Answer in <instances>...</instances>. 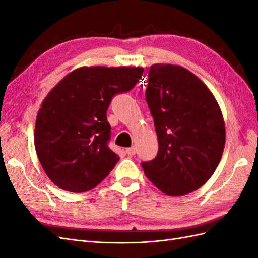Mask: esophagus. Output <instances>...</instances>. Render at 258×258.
Listing matches in <instances>:
<instances>
[{
  "mask_svg": "<svg viewBox=\"0 0 258 258\" xmlns=\"http://www.w3.org/2000/svg\"><path fill=\"white\" fill-rule=\"evenodd\" d=\"M136 153H137V150H136L135 146L126 148V154H127L128 156H134V155H136Z\"/></svg>",
  "mask_w": 258,
  "mask_h": 258,
  "instance_id": "1",
  "label": "esophagus"
}]
</instances>
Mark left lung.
Returning a JSON list of instances; mask_svg holds the SVG:
<instances>
[{
  "label": "left lung",
  "instance_id": "obj_1",
  "mask_svg": "<svg viewBox=\"0 0 258 258\" xmlns=\"http://www.w3.org/2000/svg\"><path fill=\"white\" fill-rule=\"evenodd\" d=\"M145 93L159 146L156 158L142 163L146 177L169 196L197 190L224 152L220 105L207 85L181 66L153 64Z\"/></svg>",
  "mask_w": 258,
  "mask_h": 258
}]
</instances>
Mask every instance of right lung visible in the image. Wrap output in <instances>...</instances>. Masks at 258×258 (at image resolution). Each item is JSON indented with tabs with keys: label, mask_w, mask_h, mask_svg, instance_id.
Returning <instances> with one entry per match:
<instances>
[{
	"label": "right lung",
	"mask_w": 258,
	"mask_h": 258,
	"mask_svg": "<svg viewBox=\"0 0 258 258\" xmlns=\"http://www.w3.org/2000/svg\"><path fill=\"white\" fill-rule=\"evenodd\" d=\"M143 71L141 67H82L43 100L34 146L45 173L59 188L88 191L113 170L119 156L107 146V107L117 93L135 87Z\"/></svg>",
	"instance_id": "add662e5"
}]
</instances>
